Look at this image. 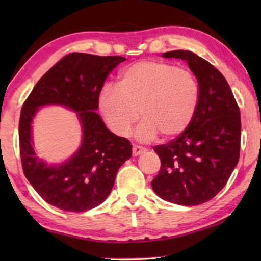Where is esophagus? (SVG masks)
<instances>
[{
  "instance_id": "esophagus-1",
  "label": "esophagus",
  "mask_w": 261,
  "mask_h": 261,
  "mask_svg": "<svg viewBox=\"0 0 261 261\" xmlns=\"http://www.w3.org/2000/svg\"><path fill=\"white\" fill-rule=\"evenodd\" d=\"M145 151H146V148L138 146V145H134V147H132V154H134V156H138Z\"/></svg>"
}]
</instances>
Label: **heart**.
Listing matches in <instances>:
<instances>
[{
  "label": "heart",
  "mask_w": 261,
  "mask_h": 261,
  "mask_svg": "<svg viewBox=\"0 0 261 261\" xmlns=\"http://www.w3.org/2000/svg\"><path fill=\"white\" fill-rule=\"evenodd\" d=\"M199 86L193 74L173 64L143 61L121 73L117 88L106 86L99 106L110 130L118 136L129 134L139 112L144 122L137 137L148 141L175 137L187 129L196 114Z\"/></svg>",
  "instance_id": "1"
}]
</instances>
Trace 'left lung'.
Listing matches in <instances>:
<instances>
[{
  "mask_svg": "<svg viewBox=\"0 0 261 261\" xmlns=\"http://www.w3.org/2000/svg\"><path fill=\"white\" fill-rule=\"evenodd\" d=\"M162 56L188 62L199 86V101L187 129L154 147L161 168L151 184L167 201L200 205L224 188L240 159V108L226 78L210 62L189 50Z\"/></svg>",
  "mask_w": 261,
  "mask_h": 261,
  "instance_id": "obj_1",
  "label": "left lung"
}]
</instances>
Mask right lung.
I'll use <instances>...</instances> for the list:
<instances>
[{"instance_id":"add662e5","label":"right lung","mask_w":261,"mask_h":261,"mask_svg":"<svg viewBox=\"0 0 261 261\" xmlns=\"http://www.w3.org/2000/svg\"><path fill=\"white\" fill-rule=\"evenodd\" d=\"M126 59L71 53L43 74L23 105L19 118L21 166L31 185L48 204L67 212H85L106 200L132 145L107 129L95 112L108 74ZM59 104L73 110L83 141L68 162L48 165L34 152L32 122L39 107Z\"/></svg>"}]
</instances>
